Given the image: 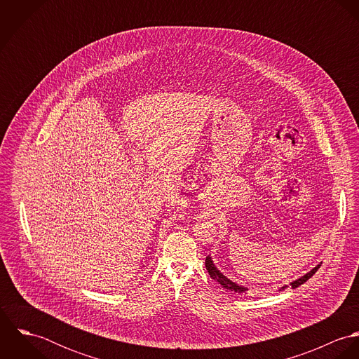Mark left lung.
Here are the masks:
<instances>
[{"label":"left lung","instance_id":"8db88e82","mask_svg":"<svg viewBox=\"0 0 359 359\" xmlns=\"http://www.w3.org/2000/svg\"><path fill=\"white\" fill-rule=\"evenodd\" d=\"M319 266H320V264L316 265L313 269H311L304 276H302V278H299L297 280L292 282V283H290L292 287L296 289V287H299L300 285H303L304 282H307L308 279L319 269ZM205 269H207L208 275H210L214 280H217L222 287H225V289H228V290H231V292H235V293H245V292L248 290L246 287L239 286V285H236L235 282L229 280L226 276H224V275L221 273V271H218V268L214 265V262H212V259H211V257L210 256L205 257ZM285 287H286V286H283L282 289H285Z\"/></svg>","mask_w":359,"mask_h":359}]
</instances>
